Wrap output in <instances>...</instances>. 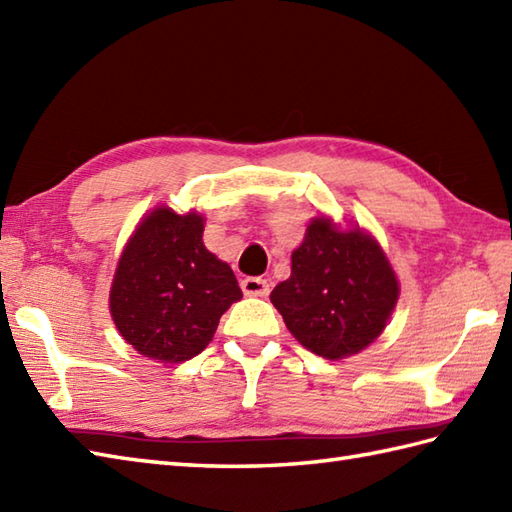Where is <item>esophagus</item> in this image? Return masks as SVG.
Wrapping results in <instances>:
<instances>
[{"label": "esophagus", "instance_id": "esophagus-1", "mask_svg": "<svg viewBox=\"0 0 512 512\" xmlns=\"http://www.w3.org/2000/svg\"><path fill=\"white\" fill-rule=\"evenodd\" d=\"M242 290L248 297H266L270 292V286H268V281L262 277H244Z\"/></svg>", "mask_w": 512, "mask_h": 512}]
</instances>
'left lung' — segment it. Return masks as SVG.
Listing matches in <instances>:
<instances>
[{"label": "left lung", "instance_id": "1", "mask_svg": "<svg viewBox=\"0 0 512 512\" xmlns=\"http://www.w3.org/2000/svg\"><path fill=\"white\" fill-rule=\"evenodd\" d=\"M398 279L372 235L339 231L314 217L292 253L290 277L270 292L292 336L323 358L358 354L385 325L398 301Z\"/></svg>", "mask_w": 512, "mask_h": 512}]
</instances>
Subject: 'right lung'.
<instances>
[{"mask_svg": "<svg viewBox=\"0 0 512 512\" xmlns=\"http://www.w3.org/2000/svg\"><path fill=\"white\" fill-rule=\"evenodd\" d=\"M204 217L158 206L118 259L110 312L123 339L158 363H184L211 343L242 299L231 266L206 250Z\"/></svg>", "mask_w": 512, "mask_h": 512, "instance_id": "right-lung-1", "label": "right lung"}]
</instances>
